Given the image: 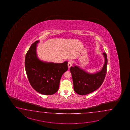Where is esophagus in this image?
<instances>
[{
	"mask_svg": "<svg viewBox=\"0 0 130 130\" xmlns=\"http://www.w3.org/2000/svg\"><path fill=\"white\" fill-rule=\"evenodd\" d=\"M72 61H69L68 63V68H70L71 67V66H72Z\"/></svg>",
	"mask_w": 130,
	"mask_h": 130,
	"instance_id": "esophagus-1",
	"label": "esophagus"
}]
</instances>
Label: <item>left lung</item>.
<instances>
[{
  "label": "left lung",
  "mask_w": 130,
  "mask_h": 130,
  "mask_svg": "<svg viewBox=\"0 0 130 130\" xmlns=\"http://www.w3.org/2000/svg\"><path fill=\"white\" fill-rule=\"evenodd\" d=\"M105 63L102 69L95 73L86 72L80 67L74 65L70 68L74 91L80 95L91 93L99 88L105 78L107 72V58L105 53L102 54Z\"/></svg>",
  "instance_id": "left-lung-1"
}]
</instances>
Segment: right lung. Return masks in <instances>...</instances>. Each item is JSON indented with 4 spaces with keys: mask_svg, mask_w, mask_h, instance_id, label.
Wrapping results in <instances>:
<instances>
[{
    "mask_svg": "<svg viewBox=\"0 0 130 130\" xmlns=\"http://www.w3.org/2000/svg\"><path fill=\"white\" fill-rule=\"evenodd\" d=\"M39 42L37 40L33 43L26 54L25 71L35 90L40 94L53 95L58 91L61 77L68 70V62L58 64L40 60L36 52Z\"/></svg>",
    "mask_w": 130,
    "mask_h": 130,
    "instance_id": "obj_1",
    "label": "right lung"
}]
</instances>
